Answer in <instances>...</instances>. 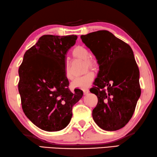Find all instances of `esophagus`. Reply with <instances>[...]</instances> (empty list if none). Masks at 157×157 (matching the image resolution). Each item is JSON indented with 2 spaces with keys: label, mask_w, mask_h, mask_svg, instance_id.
Returning a JSON list of instances; mask_svg holds the SVG:
<instances>
[{
  "label": "esophagus",
  "mask_w": 157,
  "mask_h": 157,
  "mask_svg": "<svg viewBox=\"0 0 157 157\" xmlns=\"http://www.w3.org/2000/svg\"><path fill=\"white\" fill-rule=\"evenodd\" d=\"M83 94H85V95H86V94H88L89 93V90L88 89H84L83 90Z\"/></svg>",
  "instance_id": "34e87169"
}]
</instances>
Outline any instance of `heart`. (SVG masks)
Listing matches in <instances>:
<instances>
[{
    "label": "heart",
    "mask_w": 157,
    "mask_h": 157,
    "mask_svg": "<svg viewBox=\"0 0 157 157\" xmlns=\"http://www.w3.org/2000/svg\"><path fill=\"white\" fill-rule=\"evenodd\" d=\"M71 53H72V56L74 58L84 61V66L86 70H88L89 68L95 69L98 66L97 61L90 56V52L88 48L83 47V46H76L71 51ZM64 70H65V75L66 78L71 79L72 76H71L70 71V64H69V62L68 60L65 62ZM94 78V73L92 71H88L85 75L74 79L72 83H71V86L73 88L86 89L88 88L92 84Z\"/></svg>",
    "instance_id": "heart-1"
}]
</instances>
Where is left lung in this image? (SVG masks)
Segmentation results:
<instances>
[{
  "instance_id": "obj_1",
  "label": "left lung",
  "mask_w": 157,
  "mask_h": 157,
  "mask_svg": "<svg viewBox=\"0 0 157 157\" xmlns=\"http://www.w3.org/2000/svg\"><path fill=\"white\" fill-rule=\"evenodd\" d=\"M95 56L99 71L90 91L98 102L92 117L101 129L116 131L132 118L140 96L139 69L128 44L108 30L81 35Z\"/></svg>"
}]
</instances>
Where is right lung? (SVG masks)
<instances>
[{
  "label": "right lung",
  "mask_w": 157,
  "mask_h": 157,
  "mask_svg": "<svg viewBox=\"0 0 157 157\" xmlns=\"http://www.w3.org/2000/svg\"><path fill=\"white\" fill-rule=\"evenodd\" d=\"M76 40V35H43L26 51L19 67L22 109L33 124L47 132L65 128L73 106L83 97L81 90L70 91L64 70L66 53Z\"/></svg>",
  "instance_id": "1"
}]
</instances>
